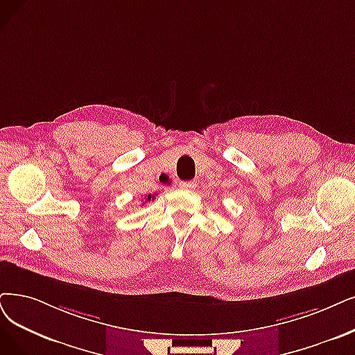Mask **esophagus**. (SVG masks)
I'll list each match as a JSON object with an SVG mask.
<instances>
[{
	"label": "esophagus",
	"mask_w": 355,
	"mask_h": 355,
	"mask_svg": "<svg viewBox=\"0 0 355 355\" xmlns=\"http://www.w3.org/2000/svg\"><path fill=\"white\" fill-rule=\"evenodd\" d=\"M196 187V182L193 180H188V182H179V188L182 189H192Z\"/></svg>",
	"instance_id": "esophagus-1"
}]
</instances>
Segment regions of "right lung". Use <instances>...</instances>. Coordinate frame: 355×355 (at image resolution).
<instances>
[{
  "mask_svg": "<svg viewBox=\"0 0 355 355\" xmlns=\"http://www.w3.org/2000/svg\"><path fill=\"white\" fill-rule=\"evenodd\" d=\"M153 198H154L153 195H146V196H144V200H146V202H148V201H151V200H153ZM146 202H143V204H146Z\"/></svg>",
  "mask_w": 355,
  "mask_h": 355,
  "instance_id": "1",
  "label": "right lung"
}]
</instances>
